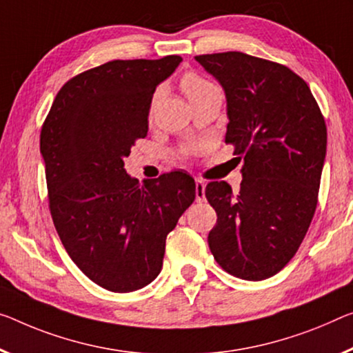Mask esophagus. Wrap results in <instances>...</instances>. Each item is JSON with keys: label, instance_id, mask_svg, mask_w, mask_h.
Wrapping results in <instances>:
<instances>
[{"label": "esophagus", "instance_id": "34e87169", "mask_svg": "<svg viewBox=\"0 0 353 353\" xmlns=\"http://www.w3.org/2000/svg\"><path fill=\"white\" fill-rule=\"evenodd\" d=\"M195 200H197L199 203L205 200V183L202 180L195 181Z\"/></svg>", "mask_w": 353, "mask_h": 353}]
</instances>
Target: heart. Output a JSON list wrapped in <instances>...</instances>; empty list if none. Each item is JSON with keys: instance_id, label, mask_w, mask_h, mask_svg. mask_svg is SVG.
I'll return each instance as SVG.
<instances>
[{"instance_id": "1", "label": "heart", "mask_w": 353, "mask_h": 353, "mask_svg": "<svg viewBox=\"0 0 353 353\" xmlns=\"http://www.w3.org/2000/svg\"><path fill=\"white\" fill-rule=\"evenodd\" d=\"M181 86L184 93H186V96L189 97V101L205 93V91L214 88L213 83H210L208 80H205L203 77H200V75L194 72H189L184 75L181 80Z\"/></svg>"}]
</instances>
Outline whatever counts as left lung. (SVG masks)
Wrapping results in <instances>:
<instances>
[{
  "instance_id": "1",
  "label": "left lung",
  "mask_w": 353,
  "mask_h": 353,
  "mask_svg": "<svg viewBox=\"0 0 353 353\" xmlns=\"http://www.w3.org/2000/svg\"><path fill=\"white\" fill-rule=\"evenodd\" d=\"M222 85L225 143L243 162L240 192L207 184L218 222L208 245L222 270L262 281L283 270L316 213L327 126L307 83L294 70L241 52L195 57Z\"/></svg>"
}]
</instances>
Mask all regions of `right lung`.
Returning a JSON list of instances; mask_svg holds the SVG:
<instances>
[{"instance_id": "1", "label": "right lung", "mask_w": 353, "mask_h": 353, "mask_svg": "<svg viewBox=\"0 0 353 353\" xmlns=\"http://www.w3.org/2000/svg\"><path fill=\"white\" fill-rule=\"evenodd\" d=\"M181 57L115 59L63 85L42 124L48 208L64 249L97 285L126 294L161 273L165 238L195 199L170 172L131 178L124 158L148 134L153 93Z\"/></svg>"}]
</instances>
